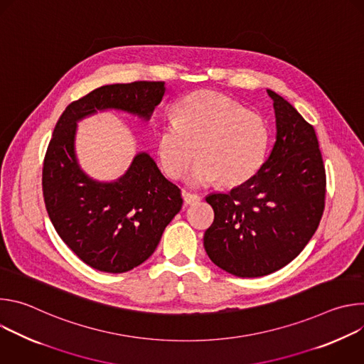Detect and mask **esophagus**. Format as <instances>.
Wrapping results in <instances>:
<instances>
[{"mask_svg": "<svg viewBox=\"0 0 364 364\" xmlns=\"http://www.w3.org/2000/svg\"><path fill=\"white\" fill-rule=\"evenodd\" d=\"M183 198H184V203H186V204H188V205L197 204V203L201 200V197H200V196L193 194V193H187V191H184V193H183Z\"/></svg>", "mask_w": 364, "mask_h": 364, "instance_id": "obj_1", "label": "esophagus"}]
</instances>
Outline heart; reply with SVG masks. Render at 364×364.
<instances>
[{
  "label": "heart",
  "instance_id": "obj_1",
  "mask_svg": "<svg viewBox=\"0 0 364 364\" xmlns=\"http://www.w3.org/2000/svg\"><path fill=\"white\" fill-rule=\"evenodd\" d=\"M173 115L174 121L164 122L157 135L159 161L170 178H183L194 160V186H239L261 168L269 144L261 115L213 90L184 96Z\"/></svg>",
  "mask_w": 364,
  "mask_h": 364
}]
</instances>
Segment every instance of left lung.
Segmentation results:
<instances>
[{"instance_id": "1", "label": "left lung", "mask_w": 364, "mask_h": 364, "mask_svg": "<svg viewBox=\"0 0 364 364\" xmlns=\"http://www.w3.org/2000/svg\"><path fill=\"white\" fill-rule=\"evenodd\" d=\"M277 141L255 176L205 197L215 210L204 233L212 262L240 278L269 275L295 259L316 233L326 205V168L314 127L278 93Z\"/></svg>"}]
</instances>
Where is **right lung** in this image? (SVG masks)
I'll return each mask as SVG.
<instances>
[{
    "mask_svg": "<svg viewBox=\"0 0 364 364\" xmlns=\"http://www.w3.org/2000/svg\"><path fill=\"white\" fill-rule=\"evenodd\" d=\"M164 93V82L100 86L72 102L51 135L41 178L46 210L62 240L93 269L122 274L146 261L183 198L146 152L136 154L117 181L87 177L75 154L76 124L105 109L148 121Z\"/></svg>",
    "mask_w": 364,
    "mask_h": 364,
    "instance_id": "obj_1",
    "label": "right lung"
}]
</instances>
